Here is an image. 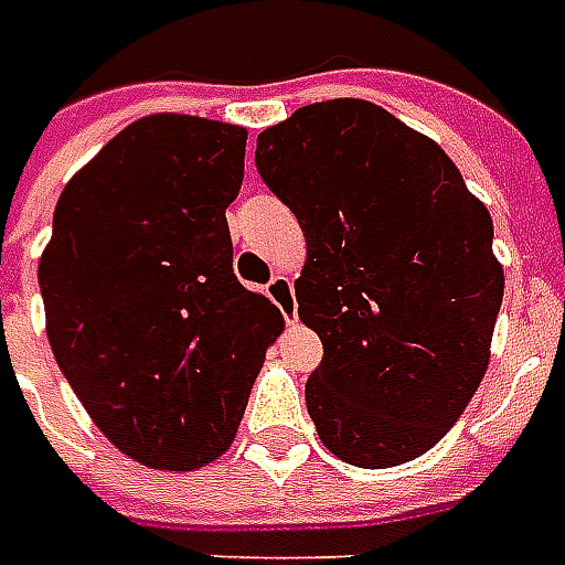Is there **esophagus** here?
Listing matches in <instances>:
<instances>
[{
    "label": "esophagus",
    "instance_id": "1",
    "mask_svg": "<svg viewBox=\"0 0 565 565\" xmlns=\"http://www.w3.org/2000/svg\"><path fill=\"white\" fill-rule=\"evenodd\" d=\"M264 295L276 303V310L286 316V322H295V313H298V301H295V286H291L289 276L276 274L270 282H267V289Z\"/></svg>",
    "mask_w": 565,
    "mask_h": 565
}]
</instances>
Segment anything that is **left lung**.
<instances>
[{"instance_id":"obj_1","label":"left lung","mask_w":565,"mask_h":565,"mask_svg":"<svg viewBox=\"0 0 565 565\" xmlns=\"http://www.w3.org/2000/svg\"><path fill=\"white\" fill-rule=\"evenodd\" d=\"M255 167L307 237L298 316L322 340L307 411L328 450L402 466L450 431L490 362L505 276L456 163L365 99L303 106Z\"/></svg>"}]
</instances>
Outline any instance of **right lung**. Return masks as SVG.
<instances>
[{
	"label": "right lung",
	"instance_id": "add662e5",
	"mask_svg": "<svg viewBox=\"0 0 565 565\" xmlns=\"http://www.w3.org/2000/svg\"><path fill=\"white\" fill-rule=\"evenodd\" d=\"M246 130L148 115L72 175L39 262L60 371L121 454L191 471L237 435L282 313L234 276Z\"/></svg>",
	"mask_w": 565,
	"mask_h": 565
}]
</instances>
